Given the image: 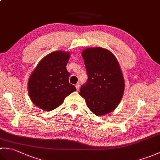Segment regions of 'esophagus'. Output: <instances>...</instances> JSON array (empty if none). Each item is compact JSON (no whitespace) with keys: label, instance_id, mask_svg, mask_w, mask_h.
Listing matches in <instances>:
<instances>
[{"label":"esophagus","instance_id":"obj_1","mask_svg":"<svg viewBox=\"0 0 160 160\" xmlns=\"http://www.w3.org/2000/svg\"><path fill=\"white\" fill-rule=\"evenodd\" d=\"M80 87V83H77V84H76V88L77 91H79Z\"/></svg>","mask_w":160,"mask_h":160}]
</instances>
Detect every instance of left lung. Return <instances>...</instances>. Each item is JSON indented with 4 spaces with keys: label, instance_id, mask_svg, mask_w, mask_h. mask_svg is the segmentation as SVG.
I'll list each match as a JSON object with an SVG mask.
<instances>
[{
    "label": "left lung",
    "instance_id": "left-lung-1",
    "mask_svg": "<svg viewBox=\"0 0 160 160\" xmlns=\"http://www.w3.org/2000/svg\"><path fill=\"white\" fill-rule=\"evenodd\" d=\"M82 56L88 80L80 88V96L95 115L111 113L120 103L124 91V78L116 58L101 47L84 49Z\"/></svg>",
    "mask_w": 160,
    "mask_h": 160
}]
</instances>
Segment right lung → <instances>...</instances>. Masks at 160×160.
I'll return each instance as SVG.
<instances>
[{"label": "right lung", "instance_id": "right-lung-1", "mask_svg": "<svg viewBox=\"0 0 160 160\" xmlns=\"http://www.w3.org/2000/svg\"><path fill=\"white\" fill-rule=\"evenodd\" d=\"M69 53L54 52L40 60L28 82V91L32 102L41 109L50 111L59 107L64 98L76 90L69 82L67 70Z\"/></svg>", "mask_w": 160, "mask_h": 160}]
</instances>
